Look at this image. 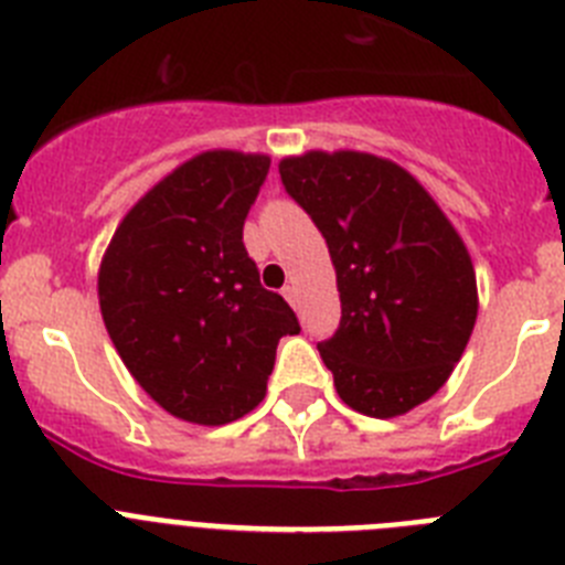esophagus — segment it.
<instances>
[{
	"mask_svg": "<svg viewBox=\"0 0 565 565\" xmlns=\"http://www.w3.org/2000/svg\"><path fill=\"white\" fill-rule=\"evenodd\" d=\"M282 297H286L294 308L299 306V294H297V288H294V286H286V288H282Z\"/></svg>",
	"mask_w": 565,
	"mask_h": 565,
	"instance_id": "1",
	"label": "esophagus"
}]
</instances>
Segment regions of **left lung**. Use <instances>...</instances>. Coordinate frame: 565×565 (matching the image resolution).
<instances>
[{
    "mask_svg": "<svg viewBox=\"0 0 565 565\" xmlns=\"http://www.w3.org/2000/svg\"><path fill=\"white\" fill-rule=\"evenodd\" d=\"M282 186L311 214L337 268L342 319L319 356L348 407L373 418L436 396L478 317L476 268L430 192L367 152L291 154Z\"/></svg>",
    "mask_w": 565,
    "mask_h": 565,
    "instance_id": "obj_1",
    "label": "left lung"
}]
</instances>
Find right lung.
I'll return each instance as SVG.
<instances>
[{"instance_id": "right-lung-1", "label": "right lung", "mask_w": 565, "mask_h": 565, "mask_svg": "<svg viewBox=\"0 0 565 565\" xmlns=\"http://www.w3.org/2000/svg\"><path fill=\"white\" fill-rule=\"evenodd\" d=\"M268 167V154H194L124 214L104 252L98 306L115 351L183 422L221 427L252 413L266 398L277 342L299 333L243 246Z\"/></svg>"}]
</instances>
